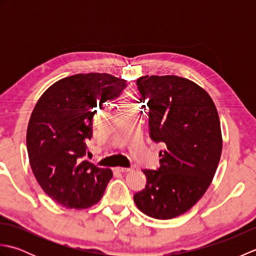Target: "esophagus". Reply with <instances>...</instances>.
I'll list each match as a JSON object with an SVG mask.
<instances>
[{"mask_svg":"<svg viewBox=\"0 0 256 256\" xmlns=\"http://www.w3.org/2000/svg\"><path fill=\"white\" fill-rule=\"evenodd\" d=\"M134 170L133 167H116V170L120 172H132Z\"/></svg>","mask_w":256,"mask_h":256,"instance_id":"esophagus-1","label":"esophagus"}]
</instances>
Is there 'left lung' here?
Masks as SVG:
<instances>
[{"instance_id":"left-lung-1","label":"left lung","mask_w":256,"mask_h":256,"mask_svg":"<svg viewBox=\"0 0 256 256\" xmlns=\"http://www.w3.org/2000/svg\"><path fill=\"white\" fill-rule=\"evenodd\" d=\"M148 104L150 138L164 145L157 170H144L148 182L134 202L154 219L187 212L210 186L222 152L218 111L204 89L178 76L136 80Z\"/></svg>"}]
</instances>
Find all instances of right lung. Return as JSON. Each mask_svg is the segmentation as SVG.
<instances>
[{"label":"right lung","mask_w":256,"mask_h":256,"mask_svg":"<svg viewBox=\"0 0 256 256\" xmlns=\"http://www.w3.org/2000/svg\"><path fill=\"white\" fill-rule=\"evenodd\" d=\"M126 80L108 74H78L58 80L37 101L27 126L32 174L45 194L69 209L98 204L113 174L84 160L94 108L118 98ZM89 154V153H88Z\"/></svg>","instance_id":"1"}]
</instances>
